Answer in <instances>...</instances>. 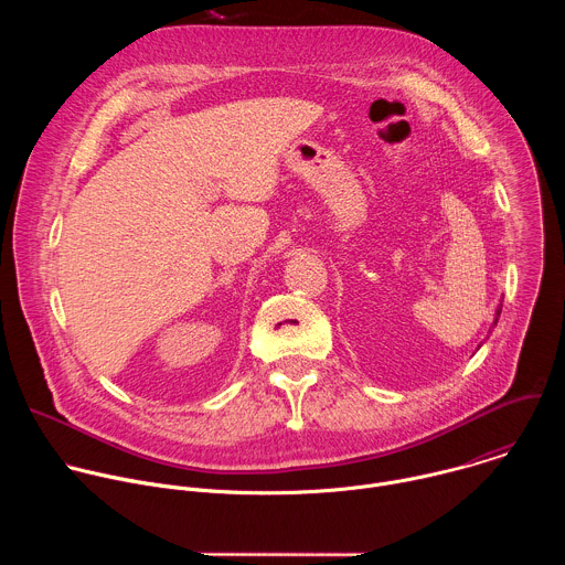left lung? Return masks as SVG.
Wrapping results in <instances>:
<instances>
[{"instance_id": "left-lung-1", "label": "left lung", "mask_w": 565, "mask_h": 565, "mask_svg": "<svg viewBox=\"0 0 565 565\" xmlns=\"http://www.w3.org/2000/svg\"><path fill=\"white\" fill-rule=\"evenodd\" d=\"M497 315H501V306H499V310H497ZM494 324H497V321H494Z\"/></svg>"}]
</instances>
